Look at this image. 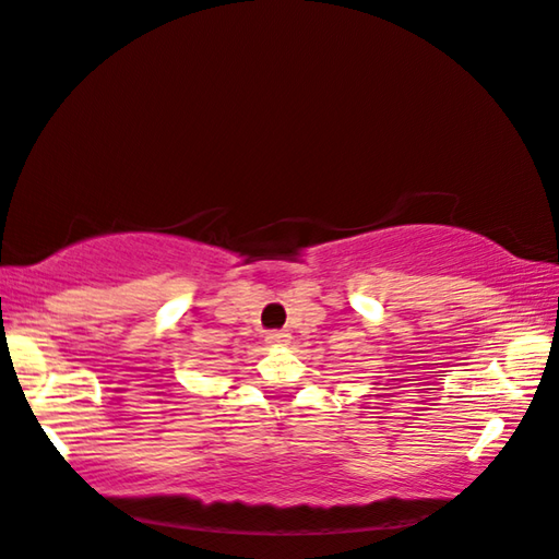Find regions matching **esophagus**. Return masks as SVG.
Listing matches in <instances>:
<instances>
[{
    "label": "esophagus",
    "mask_w": 559,
    "mask_h": 559,
    "mask_svg": "<svg viewBox=\"0 0 559 559\" xmlns=\"http://www.w3.org/2000/svg\"><path fill=\"white\" fill-rule=\"evenodd\" d=\"M289 340H292V334L284 332V330L267 332V337H265V342H267L270 346H284V344H289Z\"/></svg>",
    "instance_id": "esophagus-1"
}]
</instances>
